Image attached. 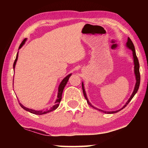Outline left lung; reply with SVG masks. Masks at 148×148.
Wrapping results in <instances>:
<instances>
[{
	"instance_id": "left-lung-1",
	"label": "left lung",
	"mask_w": 148,
	"mask_h": 148,
	"mask_svg": "<svg viewBox=\"0 0 148 148\" xmlns=\"http://www.w3.org/2000/svg\"><path fill=\"white\" fill-rule=\"evenodd\" d=\"M127 46L129 47V48L130 49H131L132 51V54H133V59H134V74H135V76H136V85H135V87H134V91L133 92H132V94L131 95V97H130L129 99L128 100V101L127 102V103L125 104L123 107L122 108H121L120 110H116V111H113V112H106V111H103V110H100V109H98L97 108L94 107L90 103V102H89L88 99H87V96H86V91H85V89H84V84L82 83V89H83V92H84V95L85 97V98H86V101L87 102V103H88V104H89L90 106H91V107L95 109H97L99 110V111H102L104 112V113L106 114H114V113H117V112H119L120 110H121L122 109H123L125 107L127 106V105L129 103V102L131 101V99L133 98V97L135 95V94L136 93L138 90V88H139V86H140V71H139V69H140V65H139V62H138V59L137 57H136V51H135V48H134V46L133 43H132V40H131V38H128V40H127Z\"/></svg>"
}]
</instances>
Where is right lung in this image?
Wrapping results in <instances>:
<instances>
[{"label":"right lung","instance_id":"obj_1","mask_svg":"<svg viewBox=\"0 0 148 148\" xmlns=\"http://www.w3.org/2000/svg\"><path fill=\"white\" fill-rule=\"evenodd\" d=\"M25 41H26V38H25L23 40V42H21V44H20V46L19 47V49L21 48L22 46H23V45L25 44ZM17 57H18V53H17L16 58V59H15V61L14 62V65H13L14 69H15V66H16V62H17ZM71 76V74L68 75V76L65 77L62 80L61 83L60 84L59 86L58 95H57V99L56 100V104H55L53 107H51V108H48V109L43 110H34L27 108L23 106V105H22L21 103H19V105L21 106V107L23 108L24 110H25L26 111H28L29 112H31V113H32V114H36V115H42V114H45L48 113V112H50L51 111H53V110L57 109V107L59 106V105L60 104V102H61V99H62V91H63V89L64 88V87H65V86H66V84H67V82H68V80H69V77Z\"/></svg>","mask_w":148,"mask_h":148}]
</instances>
